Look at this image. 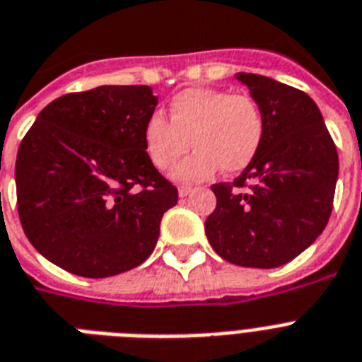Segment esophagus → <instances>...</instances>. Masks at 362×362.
<instances>
[{
	"mask_svg": "<svg viewBox=\"0 0 362 362\" xmlns=\"http://www.w3.org/2000/svg\"><path fill=\"white\" fill-rule=\"evenodd\" d=\"M191 191H193V187H191V186H180V187H178V195H180V197H187L191 193Z\"/></svg>",
	"mask_w": 362,
	"mask_h": 362,
	"instance_id": "obj_1",
	"label": "esophagus"
}]
</instances>
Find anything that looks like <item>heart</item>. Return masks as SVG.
Here are the masks:
<instances>
[{
	"instance_id": "obj_1",
	"label": "heart",
	"mask_w": 362,
	"mask_h": 362,
	"mask_svg": "<svg viewBox=\"0 0 362 362\" xmlns=\"http://www.w3.org/2000/svg\"><path fill=\"white\" fill-rule=\"evenodd\" d=\"M189 137L197 151L176 167L178 180H204L217 167L223 173L242 171L262 143V111L247 95L193 87L171 100L169 120L154 113L143 128L145 152L160 171H169L176 165L189 148Z\"/></svg>"
}]
</instances>
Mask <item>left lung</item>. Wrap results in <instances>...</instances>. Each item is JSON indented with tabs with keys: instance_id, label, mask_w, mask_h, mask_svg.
Here are the masks:
<instances>
[{
	"instance_id": "obj_1",
	"label": "left lung",
	"mask_w": 362,
	"mask_h": 362,
	"mask_svg": "<svg viewBox=\"0 0 362 362\" xmlns=\"http://www.w3.org/2000/svg\"><path fill=\"white\" fill-rule=\"evenodd\" d=\"M236 78L262 111L264 137L236 180L211 186L217 204L204 230L227 262L269 269L293 260L324 232L339 154L307 93L266 76Z\"/></svg>"
}]
</instances>
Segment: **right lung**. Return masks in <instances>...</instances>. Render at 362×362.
Segmentation results:
<instances>
[{"mask_svg":"<svg viewBox=\"0 0 362 362\" xmlns=\"http://www.w3.org/2000/svg\"><path fill=\"white\" fill-rule=\"evenodd\" d=\"M156 105L148 85H102L38 113L14 176L23 232L49 262L104 279L151 257L161 217L178 202L145 152Z\"/></svg>","mask_w":362,"mask_h":362,"instance_id":"1","label":"right lung"}]
</instances>
